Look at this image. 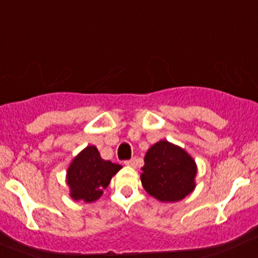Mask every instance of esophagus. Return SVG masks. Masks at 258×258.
Listing matches in <instances>:
<instances>
[{"label":"esophagus","mask_w":258,"mask_h":258,"mask_svg":"<svg viewBox=\"0 0 258 258\" xmlns=\"http://www.w3.org/2000/svg\"><path fill=\"white\" fill-rule=\"evenodd\" d=\"M124 164H125V165H128V166H132V168H134V166L137 165V159L133 158V159H130V160H125V161H124Z\"/></svg>","instance_id":"34e87169"}]
</instances>
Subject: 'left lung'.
<instances>
[{"mask_svg": "<svg viewBox=\"0 0 258 258\" xmlns=\"http://www.w3.org/2000/svg\"><path fill=\"white\" fill-rule=\"evenodd\" d=\"M144 163L143 187L159 201H180L195 188V160L177 145L160 140L147 151Z\"/></svg>", "mask_w": 258, "mask_h": 258, "instance_id": "8db88e82", "label": "left lung"}]
</instances>
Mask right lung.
<instances>
[{"mask_svg":"<svg viewBox=\"0 0 258 258\" xmlns=\"http://www.w3.org/2000/svg\"><path fill=\"white\" fill-rule=\"evenodd\" d=\"M121 169V165L100 158L94 145H88L81 151L67 170V184L71 198L76 201L93 203L102 196L111 177Z\"/></svg>","mask_w":258,"mask_h":258,"instance_id":"add662e5","label":"right lung"}]
</instances>
